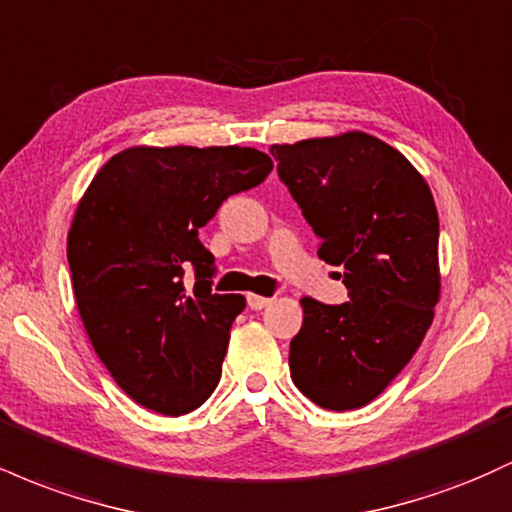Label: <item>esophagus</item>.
Wrapping results in <instances>:
<instances>
[{
    "mask_svg": "<svg viewBox=\"0 0 512 512\" xmlns=\"http://www.w3.org/2000/svg\"><path fill=\"white\" fill-rule=\"evenodd\" d=\"M272 303V298H267V296H257V293H248V305L252 310H262V308H267V305Z\"/></svg>",
    "mask_w": 512,
    "mask_h": 512,
    "instance_id": "1",
    "label": "esophagus"
}]
</instances>
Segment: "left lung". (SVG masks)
<instances>
[{"instance_id":"left-lung-1","label":"left lung","mask_w":512,"mask_h":512,"mask_svg":"<svg viewBox=\"0 0 512 512\" xmlns=\"http://www.w3.org/2000/svg\"><path fill=\"white\" fill-rule=\"evenodd\" d=\"M279 178L344 267L349 301L305 296L291 378L317 407H366L416 354L440 298L438 211L424 175L366 132L274 144Z\"/></svg>"}]
</instances>
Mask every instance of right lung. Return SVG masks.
I'll use <instances>...</instances> for the list:
<instances>
[{
    "label": "right lung",
    "instance_id": "obj_1",
    "mask_svg": "<svg viewBox=\"0 0 512 512\" xmlns=\"http://www.w3.org/2000/svg\"><path fill=\"white\" fill-rule=\"evenodd\" d=\"M272 168L250 146H129L81 197L67 236L76 308L98 358L142 407L180 416L219 385L245 298L211 293L214 255L199 228Z\"/></svg>",
    "mask_w": 512,
    "mask_h": 512
}]
</instances>
